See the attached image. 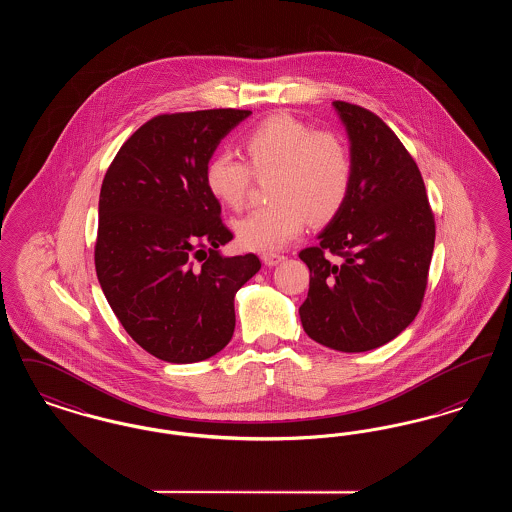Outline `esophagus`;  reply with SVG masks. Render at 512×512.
<instances>
[{
	"instance_id": "1",
	"label": "esophagus",
	"mask_w": 512,
	"mask_h": 512,
	"mask_svg": "<svg viewBox=\"0 0 512 512\" xmlns=\"http://www.w3.org/2000/svg\"><path fill=\"white\" fill-rule=\"evenodd\" d=\"M261 259H263V263H265L267 267H274V265L282 263L286 257H284V255H280V253H272V251H267V253H263V255H261Z\"/></svg>"
}]
</instances>
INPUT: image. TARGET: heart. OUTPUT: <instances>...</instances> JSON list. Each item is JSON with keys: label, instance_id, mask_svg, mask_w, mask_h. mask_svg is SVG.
<instances>
[{"label": "heart", "instance_id": "heart-1", "mask_svg": "<svg viewBox=\"0 0 512 512\" xmlns=\"http://www.w3.org/2000/svg\"><path fill=\"white\" fill-rule=\"evenodd\" d=\"M244 159L230 151L213 155L205 186L222 207L244 209L257 178H270V203L234 224L247 249L274 251L307 226L336 219L353 188V153L334 130L278 113L253 126L244 138Z\"/></svg>", "mask_w": 512, "mask_h": 512}]
</instances>
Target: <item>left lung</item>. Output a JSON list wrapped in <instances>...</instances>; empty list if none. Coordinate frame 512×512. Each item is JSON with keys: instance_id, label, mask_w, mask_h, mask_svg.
Wrapping results in <instances>:
<instances>
[{"instance_id": "8db88e82", "label": "left lung", "mask_w": 512, "mask_h": 512, "mask_svg": "<svg viewBox=\"0 0 512 512\" xmlns=\"http://www.w3.org/2000/svg\"><path fill=\"white\" fill-rule=\"evenodd\" d=\"M334 107L351 140L353 188L320 242L299 251L311 272L299 317L309 338L361 353L397 338L418 315L436 220L422 174L390 126L361 105Z\"/></svg>"}]
</instances>
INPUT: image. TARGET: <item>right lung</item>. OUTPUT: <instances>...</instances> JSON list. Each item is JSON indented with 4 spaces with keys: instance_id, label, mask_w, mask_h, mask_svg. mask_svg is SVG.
Masks as SVG:
<instances>
[{
    "instance_id": "obj_1",
    "label": "right lung",
    "mask_w": 512,
    "mask_h": 512,
    "mask_svg": "<svg viewBox=\"0 0 512 512\" xmlns=\"http://www.w3.org/2000/svg\"><path fill=\"white\" fill-rule=\"evenodd\" d=\"M247 109L165 113L142 124L105 172L94 261L122 328L149 355L197 363L232 340L234 295L261 268L222 257L234 234L205 186V167Z\"/></svg>"
}]
</instances>
